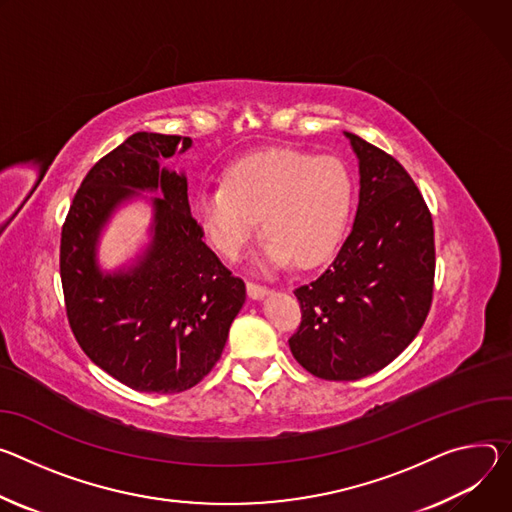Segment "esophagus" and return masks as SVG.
Segmentation results:
<instances>
[{
	"instance_id": "esophagus-1",
	"label": "esophagus",
	"mask_w": 512,
	"mask_h": 512,
	"mask_svg": "<svg viewBox=\"0 0 512 512\" xmlns=\"http://www.w3.org/2000/svg\"><path fill=\"white\" fill-rule=\"evenodd\" d=\"M248 295H250V299L260 301V299L270 295V289H266L262 285H256V282H248Z\"/></svg>"
}]
</instances>
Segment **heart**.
Wrapping results in <instances>:
<instances>
[{"label": "heart", "instance_id": "b5f03b06", "mask_svg": "<svg viewBox=\"0 0 512 512\" xmlns=\"http://www.w3.org/2000/svg\"><path fill=\"white\" fill-rule=\"evenodd\" d=\"M352 201L354 183L339 158L272 148L232 164L221 185L201 187L193 215L225 258L244 254L260 217L268 266H313L342 240Z\"/></svg>", "mask_w": 512, "mask_h": 512}]
</instances>
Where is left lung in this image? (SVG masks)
I'll return each instance as SVG.
<instances>
[{"instance_id":"obj_1","label":"left lung","mask_w":512,"mask_h":512,"mask_svg":"<svg viewBox=\"0 0 512 512\" xmlns=\"http://www.w3.org/2000/svg\"><path fill=\"white\" fill-rule=\"evenodd\" d=\"M358 158L352 232L327 270L295 289L303 321L295 360L323 380H358L388 366L425 323L433 299V219L407 170L344 132Z\"/></svg>"}]
</instances>
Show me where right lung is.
<instances>
[{
    "instance_id": "obj_1",
    "label": "right lung",
    "mask_w": 512,
    "mask_h": 512,
    "mask_svg": "<svg viewBox=\"0 0 512 512\" xmlns=\"http://www.w3.org/2000/svg\"><path fill=\"white\" fill-rule=\"evenodd\" d=\"M191 146L185 136L132 134L89 170L63 225L61 280L71 329L93 364L140 392L173 394L201 382L246 301L242 278L203 242L187 175L162 166ZM134 200L151 205L149 244L128 265L103 271L100 236Z\"/></svg>"
}]
</instances>
